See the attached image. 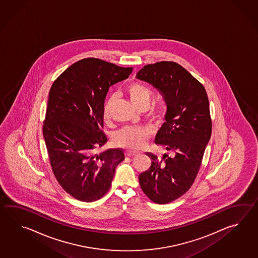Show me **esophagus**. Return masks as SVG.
Instances as JSON below:
<instances>
[{"label":"esophagus","mask_w":258,"mask_h":258,"mask_svg":"<svg viewBox=\"0 0 258 258\" xmlns=\"http://www.w3.org/2000/svg\"><path fill=\"white\" fill-rule=\"evenodd\" d=\"M137 154H138L137 152L132 151V150H126L125 151V155H126L127 157H134V156H136Z\"/></svg>","instance_id":"obj_1"}]
</instances>
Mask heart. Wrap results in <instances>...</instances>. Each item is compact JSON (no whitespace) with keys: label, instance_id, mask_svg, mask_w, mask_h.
<instances>
[{"label":"heart","instance_id":"heart-1","mask_svg":"<svg viewBox=\"0 0 258 258\" xmlns=\"http://www.w3.org/2000/svg\"><path fill=\"white\" fill-rule=\"evenodd\" d=\"M125 93L130 99L132 105L137 110L147 109L152 97V91L141 83H132L125 88ZM113 104V99L107 100L103 110V117L105 121H109L111 115V107ZM152 119L155 121L162 120L161 110H157L151 114ZM150 128H140V127H128L121 131L118 132L113 137V142L116 146L127 149H138L146 145L148 137L151 134Z\"/></svg>","mask_w":258,"mask_h":258}]
</instances>
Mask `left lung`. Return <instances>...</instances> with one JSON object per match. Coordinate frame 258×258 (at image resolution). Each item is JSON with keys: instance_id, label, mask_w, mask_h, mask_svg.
Instances as JSON below:
<instances>
[{"instance_id": "left-lung-1", "label": "left lung", "mask_w": 258, "mask_h": 258, "mask_svg": "<svg viewBox=\"0 0 258 258\" xmlns=\"http://www.w3.org/2000/svg\"><path fill=\"white\" fill-rule=\"evenodd\" d=\"M137 78L164 97L166 121L155 143L170 153L158 158L147 152L151 166L139 175V183L154 203H170L184 195L198 176L212 132L209 98L203 85L174 61L147 64Z\"/></svg>"}]
</instances>
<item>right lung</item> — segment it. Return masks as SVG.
Masks as SVG:
<instances>
[{
	"mask_svg": "<svg viewBox=\"0 0 258 258\" xmlns=\"http://www.w3.org/2000/svg\"><path fill=\"white\" fill-rule=\"evenodd\" d=\"M132 72L133 67L87 58L68 67L50 88L42 127L49 163L60 186L79 201L103 198L125 158L121 148L96 151L108 141L103 110L109 88Z\"/></svg>",
	"mask_w": 258,
	"mask_h": 258,
	"instance_id": "add662e5",
	"label": "right lung"
}]
</instances>
